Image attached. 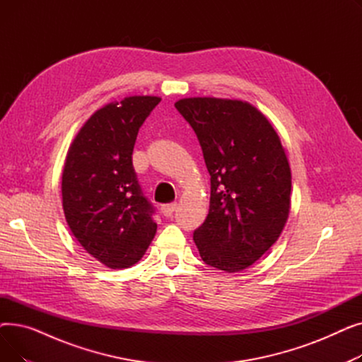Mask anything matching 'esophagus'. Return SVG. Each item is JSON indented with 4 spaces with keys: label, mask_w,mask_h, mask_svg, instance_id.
<instances>
[{
    "label": "esophagus",
    "mask_w": 362,
    "mask_h": 362,
    "mask_svg": "<svg viewBox=\"0 0 362 362\" xmlns=\"http://www.w3.org/2000/svg\"><path fill=\"white\" fill-rule=\"evenodd\" d=\"M177 208V204L176 202H171V204H165L161 206V213L165 216V217H171L173 216V213L176 211Z\"/></svg>",
    "instance_id": "1"
}]
</instances>
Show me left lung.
Returning <instances> with one entry per match:
<instances>
[{"mask_svg":"<svg viewBox=\"0 0 362 362\" xmlns=\"http://www.w3.org/2000/svg\"><path fill=\"white\" fill-rule=\"evenodd\" d=\"M175 107L195 130L211 176L210 211L194 232L202 261L226 273L248 269L279 239L292 176L277 132L252 104L194 97Z\"/></svg>","mask_w":362,"mask_h":362,"instance_id":"8db88e82","label":"left lung"}]
</instances>
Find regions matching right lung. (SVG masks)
Instances as JSON below:
<instances>
[{
	"mask_svg": "<svg viewBox=\"0 0 362 362\" xmlns=\"http://www.w3.org/2000/svg\"><path fill=\"white\" fill-rule=\"evenodd\" d=\"M161 101L135 95L95 111L73 139L62 177L63 210L83 250L105 267L136 264L157 232L154 206L132 164L139 127Z\"/></svg>",
	"mask_w": 362,
	"mask_h": 362,
	"instance_id": "1",
	"label": "right lung"
}]
</instances>
